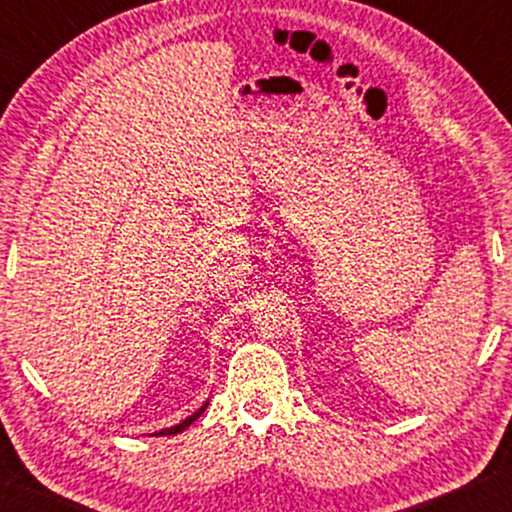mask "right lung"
<instances>
[{"label": "right lung", "mask_w": 512, "mask_h": 512, "mask_svg": "<svg viewBox=\"0 0 512 512\" xmlns=\"http://www.w3.org/2000/svg\"><path fill=\"white\" fill-rule=\"evenodd\" d=\"M205 408H207V403H205V405H202V408H200L198 412H193V415H191V417H188V419H184V422H181V424H177V426H172V429H163V431H158V433H156V436H174V433H181V431H184V429H188V426H191V424L195 422V419H198V417L202 415V412H205Z\"/></svg>", "instance_id": "1"}]
</instances>
